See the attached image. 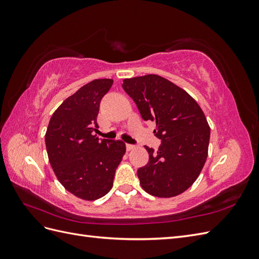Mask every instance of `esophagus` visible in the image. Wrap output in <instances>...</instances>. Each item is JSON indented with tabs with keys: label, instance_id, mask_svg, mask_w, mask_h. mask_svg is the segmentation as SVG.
<instances>
[{
	"label": "esophagus",
	"instance_id": "1",
	"mask_svg": "<svg viewBox=\"0 0 259 259\" xmlns=\"http://www.w3.org/2000/svg\"><path fill=\"white\" fill-rule=\"evenodd\" d=\"M134 148H135V146H134V145H130V144H127V145H126V150H127V151L133 150V149H134Z\"/></svg>",
	"mask_w": 259,
	"mask_h": 259
}]
</instances>
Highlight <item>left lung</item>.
<instances>
[{
  "mask_svg": "<svg viewBox=\"0 0 259 259\" xmlns=\"http://www.w3.org/2000/svg\"><path fill=\"white\" fill-rule=\"evenodd\" d=\"M123 90L143 119L155 123L158 151L146 147L147 165L138 168L143 189L159 198L186 191L204 166L210 130L202 109L189 94L156 74L124 79Z\"/></svg>",
  "mask_w": 259,
  "mask_h": 259,
  "instance_id": "1",
  "label": "left lung"
}]
</instances>
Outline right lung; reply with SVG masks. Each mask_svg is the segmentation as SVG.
<instances>
[{"instance_id":"1","label":"right lung","mask_w":259,"mask_h":259,"mask_svg":"<svg viewBox=\"0 0 259 259\" xmlns=\"http://www.w3.org/2000/svg\"><path fill=\"white\" fill-rule=\"evenodd\" d=\"M113 80H94L68 97L51 117L45 145L55 175L75 197L94 201L111 190L126 147L122 140L98 139L100 101Z\"/></svg>"}]
</instances>
